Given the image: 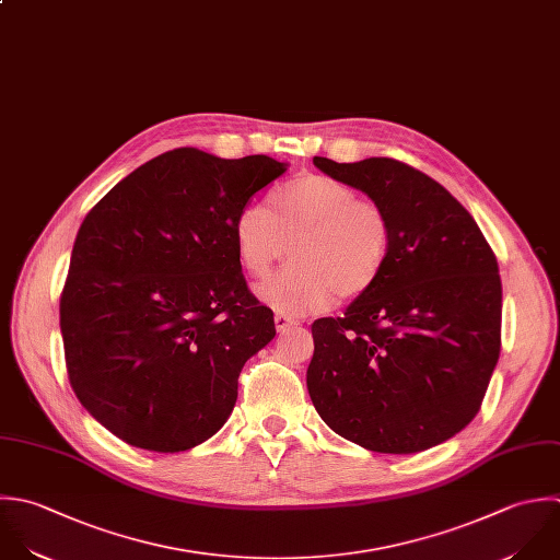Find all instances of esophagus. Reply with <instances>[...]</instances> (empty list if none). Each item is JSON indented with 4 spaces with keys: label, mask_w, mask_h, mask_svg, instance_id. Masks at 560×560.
<instances>
[{
    "label": "esophagus",
    "mask_w": 560,
    "mask_h": 560,
    "mask_svg": "<svg viewBox=\"0 0 560 560\" xmlns=\"http://www.w3.org/2000/svg\"><path fill=\"white\" fill-rule=\"evenodd\" d=\"M275 325H277V331H285L288 327L299 325V320L292 318V316H288V314H277V316H275Z\"/></svg>",
    "instance_id": "1"
}]
</instances>
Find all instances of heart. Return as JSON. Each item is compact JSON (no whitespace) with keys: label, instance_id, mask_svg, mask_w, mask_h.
I'll return each mask as SVG.
<instances>
[{"label":"heart","instance_id":"heart-1","mask_svg":"<svg viewBox=\"0 0 560 560\" xmlns=\"http://www.w3.org/2000/svg\"><path fill=\"white\" fill-rule=\"evenodd\" d=\"M242 268L253 279L292 253L290 264L261 296L279 312L307 314L327 310L334 299L366 294L384 275L393 224L373 200L327 174H301L266 196V205H246L233 222Z\"/></svg>","mask_w":560,"mask_h":560}]
</instances>
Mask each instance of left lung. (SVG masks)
<instances>
[{"label":"left lung","instance_id":"1","mask_svg":"<svg viewBox=\"0 0 560 560\" xmlns=\"http://www.w3.org/2000/svg\"><path fill=\"white\" fill-rule=\"evenodd\" d=\"M314 165L377 202L393 224L382 279L312 325L307 390L342 439L380 454L445 443L478 415L502 349V279L471 213L408 163Z\"/></svg>","mask_w":560,"mask_h":560}]
</instances>
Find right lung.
<instances>
[{
	"label": "right lung",
	"mask_w": 560,
	"mask_h": 560,
	"mask_svg": "<svg viewBox=\"0 0 560 560\" xmlns=\"http://www.w3.org/2000/svg\"><path fill=\"white\" fill-rule=\"evenodd\" d=\"M283 172L266 154L176 148L82 220L60 294L65 364L78 401L124 443L185 452L233 412L242 366L277 334L233 222Z\"/></svg>",
	"instance_id": "obj_1"
}]
</instances>
